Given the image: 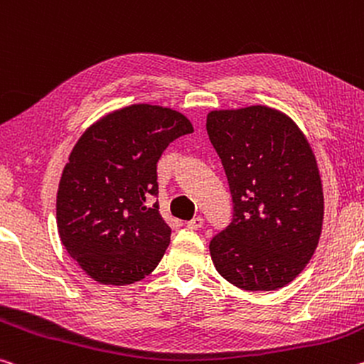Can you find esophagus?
Segmentation results:
<instances>
[{
	"label": "esophagus",
	"mask_w": 364,
	"mask_h": 364,
	"mask_svg": "<svg viewBox=\"0 0 364 364\" xmlns=\"http://www.w3.org/2000/svg\"><path fill=\"white\" fill-rule=\"evenodd\" d=\"M203 225H204V218L200 217V215H198V217H194L193 220H189L186 223V227L189 230H199V228H203Z\"/></svg>",
	"instance_id": "34e87169"
}]
</instances>
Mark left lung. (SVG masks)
<instances>
[{"label": "left lung", "mask_w": 364, "mask_h": 364, "mask_svg": "<svg viewBox=\"0 0 364 364\" xmlns=\"http://www.w3.org/2000/svg\"><path fill=\"white\" fill-rule=\"evenodd\" d=\"M207 134L222 160L233 218L210 240L213 265L243 290H277L306 267L324 217L319 170L306 137L267 107L220 109Z\"/></svg>", "instance_id": "obj_1"}]
</instances>
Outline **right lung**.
<instances>
[{
	"instance_id": "add662e5",
	"label": "right lung",
	"mask_w": 364,
	"mask_h": 364,
	"mask_svg": "<svg viewBox=\"0 0 364 364\" xmlns=\"http://www.w3.org/2000/svg\"><path fill=\"white\" fill-rule=\"evenodd\" d=\"M191 132L181 113L139 103L80 136L61 175L56 222L68 255L92 279L128 285L157 267L171 235L159 212L157 161Z\"/></svg>"
}]
</instances>
